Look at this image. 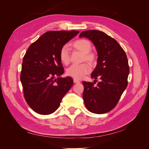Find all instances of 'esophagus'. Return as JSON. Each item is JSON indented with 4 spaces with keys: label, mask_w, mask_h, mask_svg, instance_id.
I'll return each instance as SVG.
<instances>
[{
    "label": "esophagus",
    "mask_w": 149,
    "mask_h": 149,
    "mask_svg": "<svg viewBox=\"0 0 149 149\" xmlns=\"http://www.w3.org/2000/svg\"><path fill=\"white\" fill-rule=\"evenodd\" d=\"M73 82H74V83H80V81L78 80V79L74 78V79H73Z\"/></svg>",
    "instance_id": "1"
}]
</instances>
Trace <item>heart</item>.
Here are the masks:
<instances>
[{
  "instance_id": "1",
  "label": "heart",
  "mask_w": 149,
  "mask_h": 149,
  "mask_svg": "<svg viewBox=\"0 0 149 149\" xmlns=\"http://www.w3.org/2000/svg\"><path fill=\"white\" fill-rule=\"evenodd\" d=\"M71 47L76 50L83 53L82 61H86L89 64L93 65L96 61L95 53L91 52L92 45L89 40L84 38H79L72 42ZM60 61L65 65H68L70 61L68 47L65 45L62 47L59 52ZM91 71V66L88 63L73 65L66 70V74L76 79H82L85 75Z\"/></svg>"
}]
</instances>
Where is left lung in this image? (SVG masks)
Listing matches in <instances>:
<instances>
[{
	"instance_id": "1",
	"label": "left lung",
	"mask_w": 149,
	"mask_h": 149,
	"mask_svg": "<svg viewBox=\"0 0 149 149\" xmlns=\"http://www.w3.org/2000/svg\"><path fill=\"white\" fill-rule=\"evenodd\" d=\"M79 37L91 40L98 58L91 78L100 82L83 81V97L85 106L93 113L104 114L117 105L127 86L129 66L126 54L115 39L96 30L82 31ZM96 81V80H94Z\"/></svg>"
}]
</instances>
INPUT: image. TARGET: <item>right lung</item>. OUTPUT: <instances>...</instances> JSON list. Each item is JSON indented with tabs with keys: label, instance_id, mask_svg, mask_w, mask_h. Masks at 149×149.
I'll use <instances>...</instances> for the list:
<instances>
[{
	"label": "right lung",
	"instance_id": "obj_1",
	"mask_svg": "<svg viewBox=\"0 0 149 149\" xmlns=\"http://www.w3.org/2000/svg\"><path fill=\"white\" fill-rule=\"evenodd\" d=\"M79 31H49L31 43L23 58L20 81L25 101L35 112L48 115L55 112L73 84L61 78L64 68L59 58L62 47ZM56 76L58 78L55 79Z\"/></svg>",
	"mask_w": 149,
	"mask_h": 149
}]
</instances>
